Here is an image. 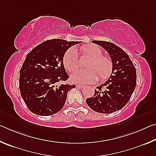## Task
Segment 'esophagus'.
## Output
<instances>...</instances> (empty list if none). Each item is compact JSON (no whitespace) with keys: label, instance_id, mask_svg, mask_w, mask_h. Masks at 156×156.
Here are the masks:
<instances>
[{"label":"esophagus","instance_id":"obj_1","mask_svg":"<svg viewBox=\"0 0 156 156\" xmlns=\"http://www.w3.org/2000/svg\"><path fill=\"white\" fill-rule=\"evenodd\" d=\"M76 87H78L79 89H83L84 88V86L82 85V84H77V85H76Z\"/></svg>","mask_w":156,"mask_h":156}]
</instances>
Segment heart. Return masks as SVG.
Segmentation results:
<instances>
[{
    "instance_id": "obj_1",
    "label": "heart",
    "mask_w": 156,
    "mask_h": 156,
    "mask_svg": "<svg viewBox=\"0 0 156 156\" xmlns=\"http://www.w3.org/2000/svg\"><path fill=\"white\" fill-rule=\"evenodd\" d=\"M83 56L90 58L86 65L87 70H78L73 73L72 79L77 83H91L98 80L105 81L113 72L112 59L107 56H102V51L95 44H86L80 49ZM63 65L68 72H72L78 65V57L74 49L70 48L65 53L62 58Z\"/></svg>"
}]
</instances>
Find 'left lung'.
I'll use <instances>...</instances> for the list:
<instances>
[{
  "instance_id": "1",
  "label": "left lung",
  "mask_w": 156,
  "mask_h": 156,
  "mask_svg": "<svg viewBox=\"0 0 156 156\" xmlns=\"http://www.w3.org/2000/svg\"><path fill=\"white\" fill-rule=\"evenodd\" d=\"M103 47L112 58L113 72L106 83L97 87L87 104L98 113H112L123 108L136 86V70L128 54L110 42L93 41Z\"/></svg>"
}]
</instances>
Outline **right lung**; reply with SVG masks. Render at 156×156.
<instances>
[{
  "mask_svg": "<svg viewBox=\"0 0 156 156\" xmlns=\"http://www.w3.org/2000/svg\"><path fill=\"white\" fill-rule=\"evenodd\" d=\"M79 42L51 39L27 54L20 70V95L30 112L47 116L56 113L65 103L68 91L75 84H65L69 78L62 58L66 51Z\"/></svg>",
  "mask_w": 156,
  "mask_h": 156,
  "instance_id": "obj_1",
  "label": "right lung"
}]
</instances>
